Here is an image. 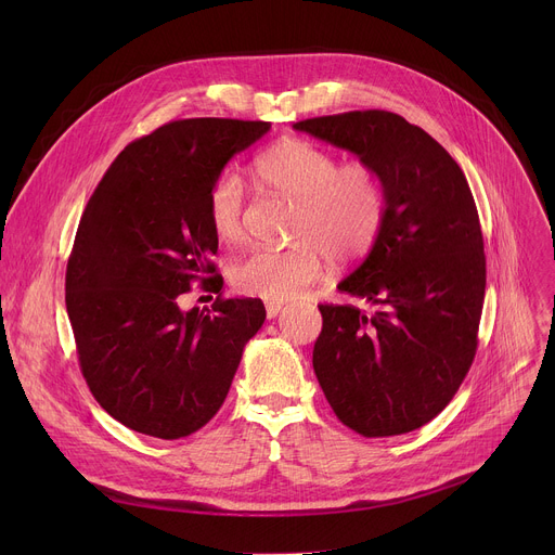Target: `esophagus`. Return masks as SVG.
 Masks as SVG:
<instances>
[{
	"label": "esophagus",
	"instance_id": "1",
	"mask_svg": "<svg viewBox=\"0 0 555 555\" xmlns=\"http://www.w3.org/2000/svg\"><path fill=\"white\" fill-rule=\"evenodd\" d=\"M281 309H283V302H279V300H268V302H266L268 319H274V315H279Z\"/></svg>",
	"mask_w": 555,
	"mask_h": 555
}]
</instances>
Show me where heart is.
<instances>
[{"label": "heart", "instance_id": "heart-1", "mask_svg": "<svg viewBox=\"0 0 555 555\" xmlns=\"http://www.w3.org/2000/svg\"><path fill=\"white\" fill-rule=\"evenodd\" d=\"M259 180L294 204L292 236L283 250H253L232 266L234 287L259 298L300 294L325 272V255L338 263L364 257L386 217V189L366 163L338 165L327 149L287 138L255 160ZM208 221L221 244L246 236V186L223 171L208 191Z\"/></svg>", "mask_w": 555, "mask_h": 555}]
</instances>
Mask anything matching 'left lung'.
I'll use <instances>...</instances> for the list:
<instances>
[{
    "label": "left lung",
    "instance_id": "left-lung-1",
    "mask_svg": "<svg viewBox=\"0 0 555 555\" xmlns=\"http://www.w3.org/2000/svg\"><path fill=\"white\" fill-rule=\"evenodd\" d=\"M371 165L386 217L369 257L338 289L356 305H319L313 373L336 417L362 437L422 428L454 398L479 345L483 232L452 155L422 127L384 109L294 125Z\"/></svg>",
    "mask_w": 555,
    "mask_h": 555
}]
</instances>
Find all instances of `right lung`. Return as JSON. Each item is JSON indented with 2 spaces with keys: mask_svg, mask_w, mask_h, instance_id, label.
I'll list each match as a JSON object with an SVG mask.
<instances>
[{
  "mask_svg": "<svg viewBox=\"0 0 555 555\" xmlns=\"http://www.w3.org/2000/svg\"><path fill=\"white\" fill-rule=\"evenodd\" d=\"M270 122L186 118L120 151L94 189L65 272L78 364L96 402L122 426L182 439L221 409L246 343L261 330V298L179 309L199 282L221 292L208 191L234 153Z\"/></svg>",
  "mask_w": 555,
  "mask_h": 555,
  "instance_id": "1",
  "label": "right lung"
}]
</instances>
